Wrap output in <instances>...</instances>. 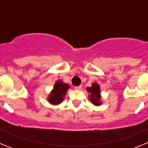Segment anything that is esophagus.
Wrapping results in <instances>:
<instances>
[{
	"label": "esophagus",
	"instance_id": "34e87169",
	"mask_svg": "<svg viewBox=\"0 0 148 148\" xmlns=\"http://www.w3.org/2000/svg\"><path fill=\"white\" fill-rule=\"evenodd\" d=\"M82 85H80V86H76V87H75V90H81V89H82Z\"/></svg>",
	"mask_w": 148,
	"mask_h": 148
}]
</instances>
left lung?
Segmentation results:
<instances>
[{
	"mask_svg": "<svg viewBox=\"0 0 148 148\" xmlns=\"http://www.w3.org/2000/svg\"><path fill=\"white\" fill-rule=\"evenodd\" d=\"M87 90L90 93V99L94 105H100V88L97 83H93L91 87H88Z\"/></svg>",
	"mask_w": 148,
	"mask_h": 148,
	"instance_id": "1",
	"label": "left lung"
}]
</instances>
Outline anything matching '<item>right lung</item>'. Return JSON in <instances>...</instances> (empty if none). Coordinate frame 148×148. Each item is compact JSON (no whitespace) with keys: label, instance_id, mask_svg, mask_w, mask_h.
<instances>
[{"label":"right lung","instance_id":"1","mask_svg":"<svg viewBox=\"0 0 148 148\" xmlns=\"http://www.w3.org/2000/svg\"><path fill=\"white\" fill-rule=\"evenodd\" d=\"M69 88V85L63 83L61 81L57 82L55 84L52 93L49 95V102L52 104H58L63 101V97L66 95V91Z\"/></svg>","mask_w":148,"mask_h":148}]
</instances>
